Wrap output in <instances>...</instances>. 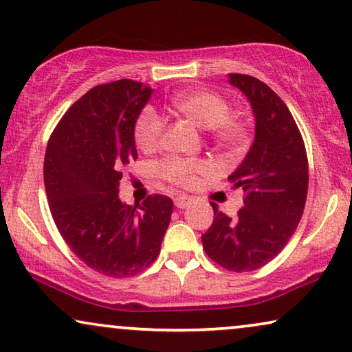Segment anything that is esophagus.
<instances>
[{
    "instance_id": "34e87169",
    "label": "esophagus",
    "mask_w": 352,
    "mask_h": 352,
    "mask_svg": "<svg viewBox=\"0 0 352 352\" xmlns=\"http://www.w3.org/2000/svg\"><path fill=\"white\" fill-rule=\"evenodd\" d=\"M173 203H175V206L179 209H185V208H188V206L191 204V198H188V196H186V195H179V196H175Z\"/></svg>"
}]
</instances>
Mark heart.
<instances>
[{"instance_id": "b5f03b06", "label": "heart", "mask_w": 352, "mask_h": 352, "mask_svg": "<svg viewBox=\"0 0 352 352\" xmlns=\"http://www.w3.org/2000/svg\"><path fill=\"white\" fill-rule=\"evenodd\" d=\"M170 107L177 114L193 122L196 127L209 129L212 138L222 146L238 148L246 142L245 124L228 117L230 106L222 96L208 90L182 91L170 100ZM162 120L151 107L142 111L135 124V143L143 151H149L159 143ZM159 173L164 179L179 186H191L199 175L214 172L212 164L206 159L168 157L159 164Z\"/></svg>"}]
</instances>
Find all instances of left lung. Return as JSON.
I'll return each instance as SVG.
<instances>
[{
    "instance_id": "1",
    "label": "left lung",
    "mask_w": 352,
    "mask_h": 352,
    "mask_svg": "<svg viewBox=\"0 0 352 352\" xmlns=\"http://www.w3.org/2000/svg\"><path fill=\"white\" fill-rule=\"evenodd\" d=\"M228 83L250 101L254 142L232 188L245 193L235 219L212 204L214 222L201 236L210 259L233 272L261 269L287 246L301 220L307 196L306 148L292 112L280 96L251 75L228 74Z\"/></svg>"
}]
</instances>
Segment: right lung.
Here are the masks:
<instances>
[{"instance_id": "1", "label": "right lung", "mask_w": 352, "mask_h": 352, "mask_svg": "<svg viewBox=\"0 0 352 352\" xmlns=\"http://www.w3.org/2000/svg\"><path fill=\"white\" fill-rule=\"evenodd\" d=\"M151 95V87L129 78L91 88L46 146L45 190L56 227L75 256L107 277L153 264L170 222L167 196H149L138 209L119 198L122 168L138 157L135 124Z\"/></svg>"}]
</instances>
